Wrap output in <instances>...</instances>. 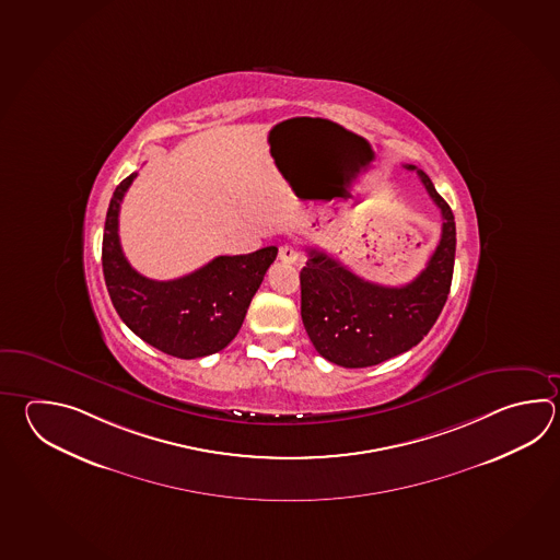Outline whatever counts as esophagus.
I'll return each instance as SVG.
<instances>
[{
  "instance_id": "1",
  "label": "esophagus",
  "mask_w": 560,
  "mask_h": 560,
  "mask_svg": "<svg viewBox=\"0 0 560 560\" xmlns=\"http://www.w3.org/2000/svg\"><path fill=\"white\" fill-rule=\"evenodd\" d=\"M279 259L285 262H298L299 252L293 247V245L285 243V245H281V247H279Z\"/></svg>"
}]
</instances>
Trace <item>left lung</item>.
I'll return each instance as SVG.
<instances>
[{
    "instance_id": "left-lung-1",
    "label": "left lung",
    "mask_w": 560,
    "mask_h": 560,
    "mask_svg": "<svg viewBox=\"0 0 560 560\" xmlns=\"http://www.w3.org/2000/svg\"><path fill=\"white\" fill-rule=\"evenodd\" d=\"M405 167L419 173L443 215L441 241L421 273L407 285H377L331 255L308 249L307 265L299 275L305 331L317 353L335 365L363 369L409 351L445 307L457 247L455 215L427 173L415 165Z\"/></svg>"
}]
</instances>
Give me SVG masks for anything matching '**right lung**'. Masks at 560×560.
<instances>
[{
	"label": "right lung",
	"mask_w": 560,
	"mask_h": 560,
	"mask_svg": "<svg viewBox=\"0 0 560 560\" xmlns=\"http://www.w3.org/2000/svg\"><path fill=\"white\" fill-rule=\"evenodd\" d=\"M136 177L131 173L115 187L103 231V277L115 311L139 339L163 353L177 359L218 353L240 332L277 247L221 255L173 281L148 279L129 265L119 243V207Z\"/></svg>",
	"instance_id": "1"
}]
</instances>
